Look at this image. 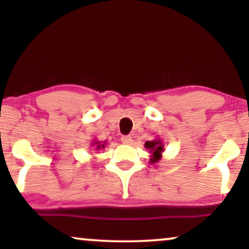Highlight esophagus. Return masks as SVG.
<instances>
[{
  "label": "esophagus",
  "mask_w": 249,
  "mask_h": 249,
  "mask_svg": "<svg viewBox=\"0 0 249 249\" xmlns=\"http://www.w3.org/2000/svg\"><path fill=\"white\" fill-rule=\"evenodd\" d=\"M121 141H122L123 144L130 145L131 142H132V137H130V136H123L122 138H121Z\"/></svg>",
  "instance_id": "obj_1"
}]
</instances>
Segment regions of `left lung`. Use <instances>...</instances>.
<instances>
[{"label": "left lung", "instance_id": "obj_1", "mask_svg": "<svg viewBox=\"0 0 249 249\" xmlns=\"http://www.w3.org/2000/svg\"><path fill=\"white\" fill-rule=\"evenodd\" d=\"M145 148L148 150V152L151 154V158H150V162L151 164H154L158 160H160L161 158V153L164 151V142L160 138H157L154 141L151 142H145Z\"/></svg>", "mask_w": 249, "mask_h": 249}]
</instances>
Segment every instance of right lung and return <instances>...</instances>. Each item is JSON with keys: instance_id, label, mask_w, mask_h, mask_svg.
Segmentation results:
<instances>
[{"instance_id": "right-lung-1", "label": "right lung", "mask_w": 249, "mask_h": 249, "mask_svg": "<svg viewBox=\"0 0 249 249\" xmlns=\"http://www.w3.org/2000/svg\"><path fill=\"white\" fill-rule=\"evenodd\" d=\"M105 145H107V142H99V141H92V142H91V146H93L96 148V151L101 150V148H104Z\"/></svg>"}]
</instances>
